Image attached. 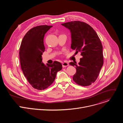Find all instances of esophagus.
I'll use <instances>...</instances> for the list:
<instances>
[{
    "instance_id": "esophagus-1",
    "label": "esophagus",
    "mask_w": 123,
    "mask_h": 123,
    "mask_svg": "<svg viewBox=\"0 0 123 123\" xmlns=\"http://www.w3.org/2000/svg\"><path fill=\"white\" fill-rule=\"evenodd\" d=\"M69 65H68V63L67 62H64L62 63V67L63 68L64 67H66L67 66H68Z\"/></svg>"
}]
</instances>
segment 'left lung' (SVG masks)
Instances as JSON below:
<instances>
[{
  "mask_svg": "<svg viewBox=\"0 0 123 123\" xmlns=\"http://www.w3.org/2000/svg\"><path fill=\"white\" fill-rule=\"evenodd\" d=\"M61 25L70 31L71 48L76 52H81L83 57L78 65L70 62L75 66L76 73L74 81L82 86H87L96 80L103 65V47L96 31L87 24L79 21H71Z\"/></svg>",
  "mask_w": 123,
  "mask_h": 123,
  "instance_id": "1",
  "label": "left lung"
}]
</instances>
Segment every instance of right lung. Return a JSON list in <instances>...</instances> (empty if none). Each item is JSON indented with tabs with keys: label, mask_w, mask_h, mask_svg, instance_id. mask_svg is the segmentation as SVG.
Returning a JSON list of instances; mask_svg holds the SVG:
<instances>
[{
	"label": "right lung",
	"mask_w": 123,
	"mask_h": 123,
	"mask_svg": "<svg viewBox=\"0 0 123 123\" xmlns=\"http://www.w3.org/2000/svg\"><path fill=\"white\" fill-rule=\"evenodd\" d=\"M52 26L40 25L29 30L23 37L19 50L20 65L23 74L33 88L43 90L55 81L62 68L61 63L45 65L42 55L45 51L44 37Z\"/></svg>",
	"instance_id": "right-lung-1"
}]
</instances>
